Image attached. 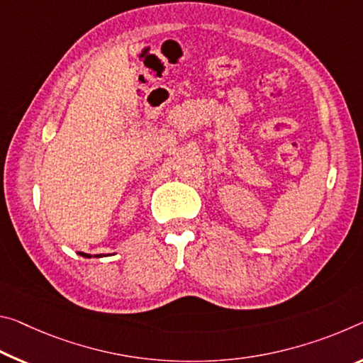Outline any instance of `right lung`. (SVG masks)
Segmentation results:
<instances>
[{
  "label": "right lung",
  "instance_id": "right-lung-1",
  "mask_svg": "<svg viewBox=\"0 0 363 363\" xmlns=\"http://www.w3.org/2000/svg\"><path fill=\"white\" fill-rule=\"evenodd\" d=\"M80 255L85 257V258H90V257H91V255H87V254H82V252H80ZM95 257H96V255H95ZM99 257H100V255H99Z\"/></svg>",
  "mask_w": 363,
  "mask_h": 363
}]
</instances>
